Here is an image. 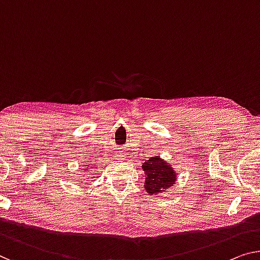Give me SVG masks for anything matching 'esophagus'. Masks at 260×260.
Instances as JSON below:
<instances>
[{
    "instance_id": "1",
    "label": "esophagus",
    "mask_w": 260,
    "mask_h": 260,
    "mask_svg": "<svg viewBox=\"0 0 260 260\" xmlns=\"http://www.w3.org/2000/svg\"><path fill=\"white\" fill-rule=\"evenodd\" d=\"M117 160H123V157H125V156H123V154L122 153H119L118 155H117Z\"/></svg>"
}]
</instances>
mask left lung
Here are the masks:
<instances>
[{
	"instance_id": "obj_1",
	"label": "left lung",
	"mask_w": 260,
	"mask_h": 260,
	"mask_svg": "<svg viewBox=\"0 0 260 260\" xmlns=\"http://www.w3.org/2000/svg\"><path fill=\"white\" fill-rule=\"evenodd\" d=\"M141 167L145 173L143 188L148 195H160L175 184L177 179L175 168L160 156L149 157L143 162Z\"/></svg>"
}]
</instances>
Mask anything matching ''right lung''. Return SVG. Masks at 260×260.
Instances as JSON below:
<instances>
[{
  "label": "right lung",
  "mask_w": 260,
  "mask_h": 260,
  "mask_svg": "<svg viewBox=\"0 0 260 260\" xmlns=\"http://www.w3.org/2000/svg\"><path fill=\"white\" fill-rule=\"evenodd\" d=\"M84 173H85V175H91V174H88V173H90V170H91V167H90V166H84ZM81 182H83V181H81Z\"/></svg>",
  "instance_id": "1"
}]
</instances>
